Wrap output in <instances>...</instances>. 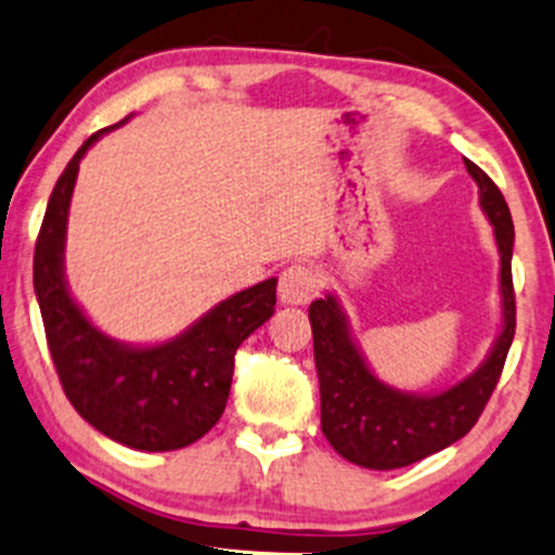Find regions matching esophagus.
<instances>
[{"label":"esophagus","instance_id":"obj_1","mask_svg":"<svg viewBox=\"0 0 555 555\" xmlns=\"http://www.w3.org/2000/svg\"><path fill=\"white\" fill-rule=\"evenodd\" d=\"M318 279L315 271L305 263H295L279 276V299L284 305H305L315 297Z\"/></svg>","mask_w":555,"mask_h":555}]
</instances>
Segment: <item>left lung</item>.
I'll list each match as a JSON object with an SVG mask.
<instances>
[{
  "mask_svg": "<svg viewBox=\"0 0 555 555\" xmlns=\"http://www.w3.org/2000/svg\"><path fill=\"white\" fill-rule=\"evenodd\" d=\"M480 188V208L501 256V331L488 358L460 384L436 393L401 391L371 371L336 295L310 302L313 352L321 384V430L336 454L365 469H399L467 436L499 384L517 326L512 284L514 224L506 201L477 164L464 158Z\"/></svg>",
  "mask_w": 555,
  "mask_h": 555,
  "instance_id": "left-lung-1",
  "label": "left lung"
}]
</instances>
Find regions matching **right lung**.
<instances>
[{
    "mask_svg": "<svg viewBox=\"0 0 555 555\" xmlns=\"http://www.w3.org/2000/svg\"><path fill=\"white\" fill-rule=\"evenodd\" d=\"M119 125L93 132L56 180L36 240L34 289L56 375L78 415L130 449L175 451L219 423L234 352L273 315L276 279L221 299L167 341L127 344L93 326L67 286V216L82 156Z\"/></svg>",
    "mask_w": 555,
    "mask_h": 555,
    "instance_id": "right-lung-1",
    "label": "right lung"
}]
</instances>
